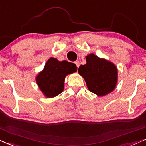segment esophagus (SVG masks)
Here are the masks:
<instances>
[{"label":"esophagus","instance_id":"obj_1","mask_svg":"<svg viewBox=\"0 0 146 146\" xmlns=\"http://www.w3.org/2000/svg\"><path fill=\"white\" fill-rule=\"evenodd\" d=\"M74 63L75 64H76V66H77V68H78L79 66H80V62H79V61H76Z\"/></svg>","mask_w":146,"mask_h":146}]
</instances>
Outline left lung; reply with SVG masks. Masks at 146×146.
Returning a JSON list of instances; mask_svg holds the SVG:
<instances>
[{
	"mask_svg": "<svg viewBox=\"0 0 146 146\" xmlns=\"http://www.w3.org/2000/svg\"><path fill=\"white\" fill-rule=\"evenodd\" d=\"M86 61L87 64L78 68V73L84 78L89 91L99 96L111 93L115 89L118 78L116 66L94 54L87 55Z\"/></svg>",
	"mask_w": 146,
	"mask_h": 146,
	"instance_id": "left-lung-1",
	"label": "left lung"
}]
</instances>
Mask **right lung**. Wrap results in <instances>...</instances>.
Instances as JSON below:
<instances>
[{
    "label": "right lung",
    "mask_w": 146,
    "mask_h": 146,
    "mask_svg": "<svg viewBox=\"0 0 146 146\" xmlns=\"http://www.w3.org/2000/svg\"><path fill=\"white\" fill-rule=\"evenodd\" d=\"M76 71V66L73 63L67 61L59 62L51 57L46 63L42 72L36 77L37 84L46 97L53 98L64 90L66 75Z\"/></svg>",
    "instance_id": "1"
}]
</instances>
